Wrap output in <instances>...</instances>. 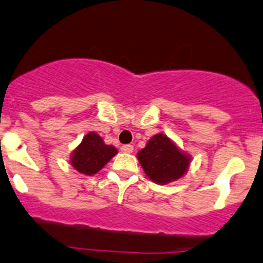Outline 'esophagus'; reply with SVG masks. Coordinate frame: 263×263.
<instances>
[{"label": "esophagus", "mask_w": 263, "mask_h": 263, "mask_svg": "<svg viewBox=\"0 0 263 263\" xmlns=\"http://www.w3.org/2000/svg\"><path fill=\"white\" fill-rule=\"evenodd\" d=\"M121 152H123V153H132L133 151H134V148H133V145H130V144H126V145H123L121 146Z\"/></svg>", "instance_id": "obj_1"}]
</instances>
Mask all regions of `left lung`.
Wrapping results in <instances>:
<instances>
[{
    "mask_svg": "<svg viewBox=\"0 0 263 263\" xmlns=\"http://www.w3.org/2000/svg\"><path fill=\"white\" fill-rule=\"evenodd\" d=\"M137 155L143 171L157 184H168L180 179L187 173L192 159L163 133L153 135Z\"/></svg>",
    "mask_w": 263,
    "mask_h": 263,
    "instance_id": "left-lung-1",
    "label": "left lung"
}]
</instances>
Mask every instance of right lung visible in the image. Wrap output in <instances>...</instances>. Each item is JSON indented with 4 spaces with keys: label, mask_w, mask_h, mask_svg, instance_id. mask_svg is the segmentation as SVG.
<instances>
[{
    "label": "right lung",
    "mask_w": 263,
    "mask_h": 263,
    "mask_svg": "<svg viewBox=\"0 0 263 263\" xmlns=\"http://www.w3.org/2000/svg\"><path fill=\"white\" fill-rule=\"evenodd\" d=\"M117 154L118 149L114 145H108L104 143L100 135L95 132H90L72 151L70 155V164L79 173L94 176Z\"/></svg>",
    "instance_id": "right-lung-1"
}]
</instances>
